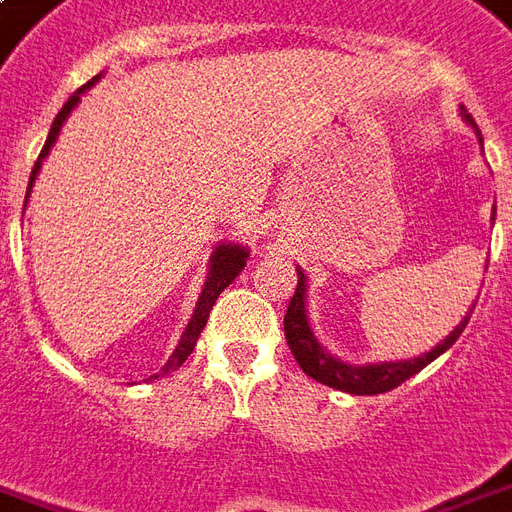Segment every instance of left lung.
I'll list each match as a JSON object with an SVG mask.
<instances>
[{"label": "left lung", "instance_id": "left-lung-1", "mask_svg": "<svg viewBox=\"0 0 512 512\" xmlns=\"http://www.w3.org/2000/svg\"><path fill=\"white\" fill-rule=\"evenodd\" d=\"M461 119L467 121L469 127L478 132L480 146H483L478 124L469 116L464 105H461ZM295 271H298V287H295V293L293 298H290V306H287L285 314L287 347H290V352L295 355L298 366H301L312 380L323 382V385L336 388V391L352 393V396H377V393L393 391L396 385H401L404 380H410L412 374H418L420 369H426L434 358H439L442 352L450 350L469 323V317H464V320L450 331V336H445L431 352H423L420 358H410V361L366 363V366L344 363L314 339L312 325H309V314H306V276L301 268H295ZM469 314H472V309H469Z\"/></svg>", "mask_w": 512, "mask_h": 512}]
</instances>
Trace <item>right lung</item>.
Instances as JSON below:
<instances>
[{
    "instance_id": "add662e5",
    "label": "right lung",
    "mask_w": 512,
    "mask_h": 512,
    "mask_svg": "<svg viewBox=\"0 0 512 512\" xmlns=\"http://www.w3.org/2000/svg\"><path fill=\"white\" fill-rule=\"evenodd\" d=\"M97 81H100V75H97V78H92V81L86 83V86H81V89H78V92L70 97V100L64 102L62 111L56 113L54 124H51V132H48V140H45V146H43V151H40L37 162H34L32 176H29V187H26L24 206L29 203V192H32L34 179H37V173H40V168H43V160L48 157L51 146H54L56 138H59V130H62V124L67 121V116H70V111H73L75 105H78L81 94L86 92L89 86H94ZM246 257H249V252H246L241 244H219L217 249H214V255H211V263H208L206 285H203V293H200V298H198V306H195V312H192V320H189V325L184 328V333H181L179 347L173 350V355H170L168 363L162 366L160 374H154L151 380H157V377H162V374H168V372H173V369H179L181 363L187 361L189 352L195 350V344H198L200 331L206 328V320H208V312H211V306L217 304L219 293H222V290H225V287L230 285V282H233L238 274H241V268L246 266Z\"/></svg>"
}]
</instances>
